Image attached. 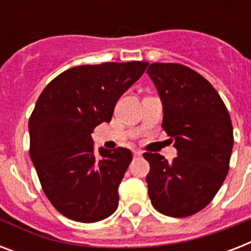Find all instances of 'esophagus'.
Instances as JSON below:
<instances>
[{
    "mask_svg": "<svg viewBox=\"0 0 251 251\" xmlns=\"http://www.w3.org/2000/svg\"><path fill=\"white\" fill-rule=\"evenodd\" d=\"M133 155L135 157H139V156H142V151H139V150H135V151H134L133 152Z\"/></svg>",
    "mask_w": 251,
    "mask_h": 251,
    "instance_id": "obj_1",
    "label": "esophagus"
}]
</instances>
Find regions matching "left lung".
Here are the masks:
<instances>
[{"label":"left lung","mask_w":251,"mask_h":251,"mask_svg":"<svg viewBox=\"0 0 251 251\" xmlns=\"http://www.w3.org/2000/svg\"><path fill=\"white\" fill-rule=\"evenodd\" d=\"M147 74L163 104V124L177 157L168 163L145 152L146 181L152 206L172 218H186L214 199L229 171L233 127L226 104L214 87L179 64L150 65Z\"/></svg>","instance_id":"1"}]
</instances>
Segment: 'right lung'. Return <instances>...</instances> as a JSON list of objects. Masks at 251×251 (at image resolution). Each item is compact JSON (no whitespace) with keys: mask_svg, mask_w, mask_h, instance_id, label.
Segmentation results:
<instances>
[{"mask_svg":"<svg viewBox=\"0 0 251 251\" xmlns=\"http://www.w3.org/2000/svg\"><path fill=\"white\" fill-rule=\"evenodd\" d=\"M149 62L80 65L61 73L39 96L28 122L29 156L54 208L79 223H95L118 207V186L133 160L124 147L95 155L91 133L110 122L118 99Z\"/></svg>","mask_w":251,"mask_h":251,"instance_id":"obj_1","label":"right lung"}]
</instances>
